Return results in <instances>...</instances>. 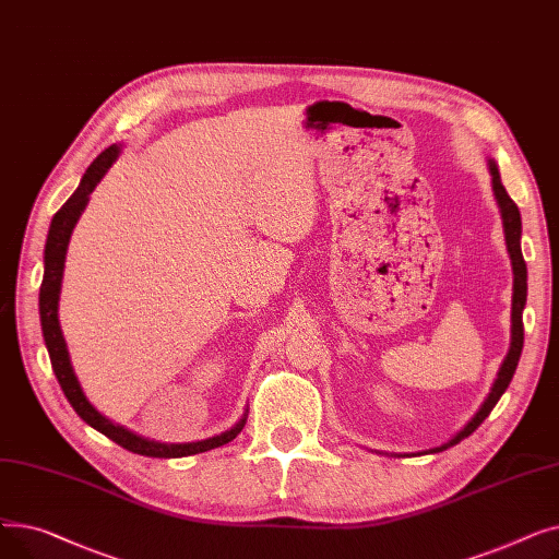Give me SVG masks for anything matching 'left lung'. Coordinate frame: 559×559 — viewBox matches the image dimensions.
<instances>
[{
    "label": "left lung",
    "instance_id": "1",
    "mask_svg": "<svg viewBox=\"0 0 559 559\" xmlns=\"http://www.w3.org/2000/svg\"><path fill=\"white\" fill-rule=\"evenodd\" d=\"M487 169L491 176V192L498 205V213H501L503 219V233H506V247L510 253V262H512V274H514V285H512V337H510V350L508 356L496 373L493 385L487 394V399L483 401L478 413L472 417L457 435H453L447 444L442 447H435L430 451H421V453H439V451H447L451 447H455L457 442H462L464 437L472 435L493 409V405L498 403L510 385V380L516 371L519 358H521V348H523V308H525V297H527V270H525V260L521 253V213L516 209V203L510 199L508 190L503 188L501 181V171H498V165L493 158H487Z\"/></svg>",
    "mask_w": 559,
    "mask_h": 559
}]
</instances>
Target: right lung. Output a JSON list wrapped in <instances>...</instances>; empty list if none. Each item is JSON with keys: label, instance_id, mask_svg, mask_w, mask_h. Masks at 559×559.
<instances>
[{"label": "right lung", "instance_id": "obj_1", "mask_svg": "<svg viewBox=\"0 0 559 559\" xmlns=\"http://www.w3.org/2000/svg\"><path fill=\"white\" fill-rule=\"evenodd\" d=\"M122 154V144H110L108 150H104L93 165L85 169L81 176V183L74 190V194L63 203V209L58 211L49 224L47 233V242H45V274H43V285H40V326H43V337L47 354L53 367V373L58 378V385L66 392L70 405L74 407V413L95 430L112 439L115 444H120L122 449L146 455V457H186V455H197L203 451H211L217 447H224L233 442L238 437L247 424V413L242 419L230 426L228 430L201 439V442H186V444H165V442H154V439H146L142 435H135L133 430L110 421L104 417L99 409L87 401L83 394V388L79 383V378L74 373L72 360H70V350L61 331V321H58V299H61V285H63V272H66V255H68V245L72 238V230L85 211L87 201H91L93 190L97 183L104 179L106 171L112 167L117 156Z\"/></svg>", "mask_w": 559, "mask_h": 559}]
</instances>
